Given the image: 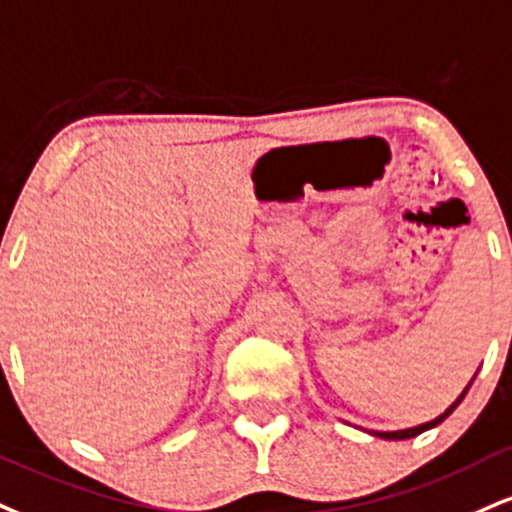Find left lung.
<instances>
[{"instance_id": "1", "label": "left lung", "mask_w": 512, "mask_h": 512, "mask_svg": "<svg viewBox=\"0 0 512 512\" xmlns=\"http://www.w3.org/2000/svg\"><path fill=\"white\" fill-rule=\"evenodd\" d=\"M474 377H477V374H474ZM474 377L470 379V384H467V386H465V389H463V393H460V396H458V398H455V400H453V403H451V405H448V408H446V410H443L439 417H434V420H429V422H424V424H417V427H408V429H398V432H372V434H374V436H379V439H389V441H403V439H412V436H417V434L427 432V429H434V427H436V424H441L443 420H446V417H448V415H451V412H453L455 408H458V405H460V400H463V398H465V393H467V391H470V386H472V381H474Z\"/></svg>"}]
</instances>
